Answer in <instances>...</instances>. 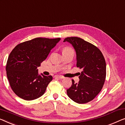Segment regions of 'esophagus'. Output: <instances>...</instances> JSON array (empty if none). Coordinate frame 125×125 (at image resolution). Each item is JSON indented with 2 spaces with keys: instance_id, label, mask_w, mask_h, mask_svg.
Segmentation results:
<instances>
[{
  "instance_id": "obj_1",
  "label": "esophagus",
  "mask_w": 125,
  "mask_h": 125,
  "mask_svg": "<svg viewBox=\"0 0 125 125\" xmlns=\"http://www.w3.org/2000/svg\"><path fill=\"white\" fill-rule=\"evenodd\" d=\"M55 78H58V79H63L64 78V77L61 76V75H56V76H55Z\"/></svg>"
}]
</instances>
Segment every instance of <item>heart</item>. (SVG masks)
<instances>
[{"label":"heart","instance_id":"1","mask_svg":"<svg viewBox=\"0 0 125 125\" xmlns=\"http://www.w3.org/2000/svg\"><path fill=\"white\" fill-rule=\"evenodd\" d=\"M71 50V49L69 48V47H66V48H64V50Z\"/></svg>","mask_w":125,"mask_h":125}]
</instances>
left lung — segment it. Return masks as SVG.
Wrapping results in <instances>:
<instances>
[{"instance_id":"left-lung-1","label":"left lung","mask_w":125,"mask_h":125,"mask_svg":"<svg viewBox=\"0 0 125 125\" xmlns=\"http://www.w3.org/2000/svg\"><path fill=\"white\" fill-rule=\"evenodd\" d=\"M63 42L71 44L76 55V66L82 68L79 82L72 80L71 87L67 89L68 97L75 103L91 101L101 91L106 78V63L99 49L79 37L65 38Z\"/></svg>"}]
</instances>
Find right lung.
Returning a JSON list of instances; mask_svg holds the SVG:
<instances>
[{
    "mask_svg": "<svg viewBox=\"0 0 125 125\" xmlns=\"http://www.w3.org/2000/svg\"><path fill=\"white\" fill-rule=\"evenodd\" d=\"M61 40L36 38L17 45L8 57L7 76L15 94L25 100H35L45 92L52 76L39 74L38 67Z\"/></svg>",
    "mask_w": 125,
    "mask_h": 125,
    "instance_id": "add662e5",
    "label": "right lung"
}]
</instances>
